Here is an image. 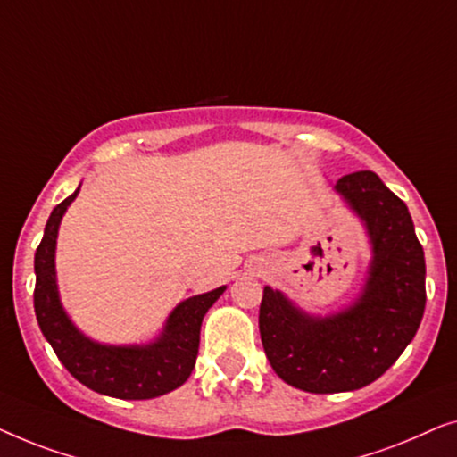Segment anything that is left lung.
<instances>
[{"label": "left lung", "mask_w": 457, "mask_h": 457, "mask_svg": "<svg viewBox=\"0 0 457 457\" xmlns=\"http://www.w3.org/2000/svg\"><path fill=\"white\" fill-rule=\"evenodd\" d=\"M335 189L366 222L374 247L358 303L324 320L270 287L260 303L268 361L287 385L308 393L355 391L383 377L414 339L427 303V264L408 205L372 170L345 174Z\"/></svg>", "instance_id": "obj_1"}]
</instances>
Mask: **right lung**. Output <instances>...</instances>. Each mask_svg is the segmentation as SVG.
<instances>
[{
    "label": "right lung",
    "instance_id": "obj_1",
    "mask_svg": "<svg viewBox=\"0 0 457 457\" xmlns=\"http://www.w3.org/2000/svg\"><path fill=\"white\" fill-rule=\"evenodd\" d=\"M79 189L58 204L35 252V314L41 333L66 370L79 383L118 399H152L177 389L191 377L197 360L199 330L205 312L227 287L191 297L177 305L166 330L147 347H105L85 339L62 310L55 287V237L62 216Z\"/></svg>",
    "mask_w": 457,
    "mask_h": 457
}]
</instances>
